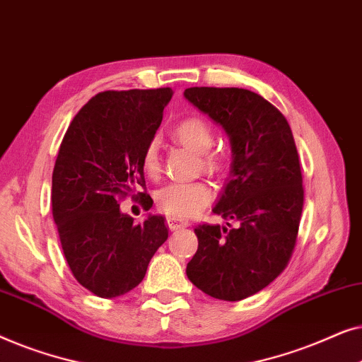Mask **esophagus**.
<instances>
[{
	"instance_id": "34e87169",
	"label": "esophagus",
	"mask_w": 362,
	"mask_h": 362,
	"mask_svg": "<svg viewBox=\"0 0 362 362\" xmlns=\"http://www.w3.org/2000/svg\"><path fill=\"white\" fill-rule=\"evenodd\" d=\"M166 222H168V227H170L171 230H176V229H181V227H187L189 226V222L185 221V219H180V217H166Z\"/></svg>"
}]
</instances>
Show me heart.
<instances>
[{
  "label": "heart",
  "mask_w": 362,
  "mask_h": 362,
  "mask_svg": "<svg viewBox=\"0 0 362 362\" xmlns=\"http://www.w3.org/2000/svg\"><path fill=\"white\" fill-rule=\"evenodd\" d=\"M173 136L181 145L201 155L202 170L209 175L224 176L229 170V156L221 150H211L214 143V128L201 117H187L173 128ZM143 171L148 177L160 175V153L158 143H148L141 156ZM212 197L211 186L204 181L170 182L156 191L155 201L158 209L173 217H191L199 212Z\"/></svg>",
  "instance_id": "obj_1"
}]
</instances>
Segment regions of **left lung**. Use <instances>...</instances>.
<instances>
[{
    "label": "left lung",
    "instance_id": "obj_1",
    "mask_svg": "<svg viewBox=\"0 0 362 362\" xmlns=\"http://www.w3.org/2000/svg\"><path fill=\"white\" fill-rule=\"evenodd\" d=\"M185 97L224 128L230 177L212 212L237 227L197 226L187 279L212 298L239 301L272 284L293 254L303 177L293 133L279 108L237 87H191Z\"/></svg>",
    "mask_w": 362,
    "mask_h": 362
}]
</instances>
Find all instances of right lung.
Wrapping results in <instances>:
<instances>
[{"label":"right lung","instance_id":"right-lung-1","mask_svg":"<svg viewBox=\"0 0 362 362\" xmlns=\"http://www.w3.org/2000/svg\"><path fill=\"white\" fill-rule=\"evenodd\" d=\"M170 87L107 90L83 105L69 125L52 173V217L72 275L100 298L135 288L168 239L163 216L135 224L120 199L145 189L141 156L161 125Z\"/></svg>","mask_w":362,"mask_h":362}]
</instances>
